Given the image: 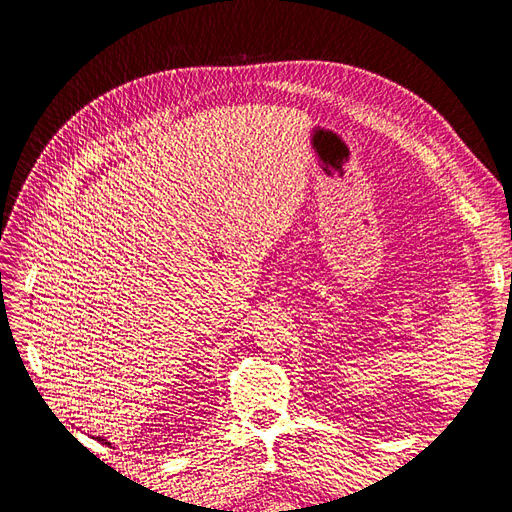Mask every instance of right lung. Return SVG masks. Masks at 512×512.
I'll use <instances>...</instances> for the list:
<instances>
[{"label": "right lung", "instance_id": "1", "mask_svg": "<svg viewBox=\"0 0 512 512\" xmlns=\"http://www.w3.org/2000/svg\"><path fill=\"white\" fill-rule=\"evenodd\" d=\"M98 442H102V444H106V446H111V442H106L104 438H98Z\"/></svg>", "mask_w": 512, "mask_h": 512}]
</instances>
